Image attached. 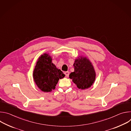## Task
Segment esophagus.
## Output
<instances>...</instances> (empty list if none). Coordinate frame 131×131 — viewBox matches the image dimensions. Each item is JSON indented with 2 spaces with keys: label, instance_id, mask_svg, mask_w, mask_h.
Segmentation results:
<instances>
[{
  "label": "esophagus",
  "instance_id": "esophagus-1",
  "mask_svg": "<svg viewBox=\"0 0 131 131\" xmlns=\"http://www.w3.org/2000/svg\"><path fill=\"white\" fill-rule=\"evenodd\" d=\"M64 73H65V74L66 77H68L69 76V71H65V72H64Z\"/></svg>",
  "mask_w": 131,
  "mask_h": 131
}]
</instances>
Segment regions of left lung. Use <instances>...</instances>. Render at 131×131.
<instances>
[{"mask_svg":"<svg viewBox=\"0 0 131 131\" xmlns=\"http://www.w3.org/2000/svg\"><path fill=\"white\" fill-rule=\"evenodd\" d=\"M73 66L74 70L69 74V78L80 89L90 88L95 81L96 73L90 60L81 56L74 61Z\"/></svg>","mask_w":131,"mask_h":131,"instance_id":"obj_1","label":"left lung"}]
</instances>
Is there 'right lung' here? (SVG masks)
Wrapping results in <instances>:
<instances>
[{
  "label": "right lung",
  "instance_id": "right-lung-1",
  "mask_svg": "<svg viewBox=\"0 0 131 131\" xmlns=\"http://www.w3.org/2000/svg\"><path fill=\"white\" fill-rule=\"evenodd\" d=\"M52 58L47 53L39 58L33 72V78L37 86L42 91L49 92L55 89L60 79L65 75L52 63Z\"/></svg>",
  "mask_w": 131,
  "mask_h": 131
}]
</instances>
